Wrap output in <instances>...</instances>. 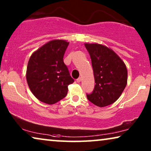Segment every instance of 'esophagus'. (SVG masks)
Instances as JSON below:
<instances>
[{"label": "esophagus", "instance_id": "obj_1", "mask_svg": "<svg viewBox=\"0 0 151 151\" xmlns=\"http://www.w3.org/2000/svg\"><path fill=\"white\" fill-rule=\"evenodd\" d=\"M76 81H77L78 83H80V82H81V78H78L77 80H76Z\"/></svg>", "mask_w": 151, "mask_h": 151}]
</instances>
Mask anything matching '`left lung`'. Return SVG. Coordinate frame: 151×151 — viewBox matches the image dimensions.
<instances>
[{
    "mask_svg": "<svg viewBox=\"0 0 151 151\" xmlns=\"http://www.w3.org/2000/svg\"><path fill=\"white\" fill-rule=\"evenodd\" d=\"M84 46L91 59L96 82L94 90L86 97L96 106H109L120 97L127 86V67L117 53L104 45L85 43Z\"/></svg>",
    "mask_w": 151,
    "mask_h": 151,
    "instance_id": "obj_1",
    "label": "left lung"
}]
</instances>
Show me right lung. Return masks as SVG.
Wrapping results in <instances>:
<instances>
[{
  "instance_id": "add662e5",
  "label": "right lung",
  "mask_w": 151,
  "mask_h": 151,
  "mask_svg": "<svg viewBox=\"0 0 151 151\" xmlns=\"http://www.w3.org/2000/svg\"><path fill=\"white\" fill-rule=\"evenodd\" d=\"M69 42L53 40L34 51L29 60L26 78L31 91L42 102L53 104L67 96L74 82L64 63Z\"/></svg>"
}]
</instances>
